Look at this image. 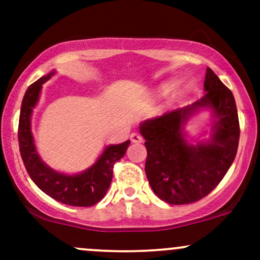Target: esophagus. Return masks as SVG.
<instances>
[{
	"instance_id": "1",
	"label": "esophagus",
	"mask_w": 260,
	"mask_h": 260,
	"mask_svg": "<svg viewBox=\"0 0 260 260\" xmlns=\"http://www.w3.org/2000/svg\"><path fill=\"white\" fill-rule=\"evenodd\" d=\"M131 141H132L133 143H141L143 142V137L141 135H138V133H132V135H131Z\"/></svg>"
}]
</instances>
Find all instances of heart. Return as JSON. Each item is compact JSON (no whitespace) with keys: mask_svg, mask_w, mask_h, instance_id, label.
I'll list each match as a JSON object with an SVG mask.
<instances>
[{"mask_svg":"<svg viewBox=\"0 0 260 260\" xmlns=\"http://www.w3.org/2000/svg\"><path fill=\"white\" fill-rule=\"evenodd\" d=\"M174 88H175L174 81H167V83H165L164 85L161 86V91L162 93H169V91H171Z\"/></svg>","mask_w":260,"mask_h":260,"instance_id":"heart-1","label":"heart"}]
</instances>
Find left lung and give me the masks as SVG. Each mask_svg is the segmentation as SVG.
I'll list each match as a JSON object with an SVG mask.
<instances>
[{
	"mask_svg": "<svg viewBox=\"0 0 260 260\" xmlns=\"http://www.w3.org/2000/svg\"><path fill=\"white\" fill-rule=\"evenodd\" d=\"M200 101L166 112L140 125L147 148L146 175L153 192L172 205L208 196L232 166L239 145V118L232 90L208 68ZM201 108L215 117L212 140L188 145L183 137L188 118Z\"/></svg>",
	"mask_w": 260,
	"mask_h": 260,
	"instance_id": "obj_1",
	"label": "left lung"
}]
</instances>
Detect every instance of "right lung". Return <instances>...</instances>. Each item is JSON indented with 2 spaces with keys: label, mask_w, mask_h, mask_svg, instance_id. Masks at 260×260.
I'll return each mask as SVG.
<instances>
[{
  "label": "right lung",
  "mask_w": 260,
  "mask_h": 260,
  "mask_svg": "<svg viewBox=\"0 0 260 260\" xmlns=\"http://www.w3.org/2000/svg\"><path fill=\"white\" fill-rule=\"evenodd\" d=\"M52 74L54 72L31 84L23 95L18 120L21 158L31 180L50 198L70 206H93L99 203L108 191L113 177L114 164L124 156L131 141L108 146L90 169L78 175L60 174L44 164L34 145L31 114L40 96L41 86Z\"/></svg>",
  "instance_id": "add662e5"
}]
</instances>
